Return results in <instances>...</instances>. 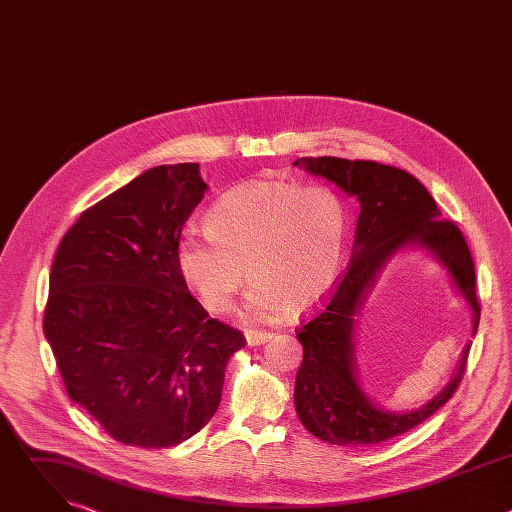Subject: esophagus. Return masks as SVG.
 Segmentation results:
<instances>
[{
  "mask_svg": "<svg viewBox=\"0 0 512 512\" xmlns=\"http://www.w3.org/2000/svg\"><path fill=\"white\" fill-rule=\"evenodd\" d=\"M245 338H247L249 346H259V344H265L271 338V334L263 332V330H247Z\"/></svg>",
  "mask_w": 512,
  "mask_h": 512,
  "instance_id": "34e87169",
  "label": "esophagus"
}]
</instances>
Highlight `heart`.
Listing matches in <instances>:
<instances>
[{
	"label": "heart",
	"instance_id": "b5f03b06",
	"mask_svg": "<svg viewBox=\"0 0 512 512\" xmlns=\"http://www.w3.org/2000/svg\"><path fill=\"white\" fill-rule=\"evenodd\" d=\"M206 218L208 227L180 233L176 259L212 314L231 310L247 273L245 310L255 318L312 310L340 275L348 214L326 186L249 182L218 198Z\"/></svg>",
	"mask_w": 512,
	"mask_h": 512
}]
</instances>
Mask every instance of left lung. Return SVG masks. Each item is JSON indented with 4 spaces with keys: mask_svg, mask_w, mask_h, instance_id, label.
Here are the masks:
<instances>
[{
    "mask_svg": "<svg viewBox=\"0 0 512 512\" xmlns=\"http://www.w3.org/2000/svg\"><path fill=\"white\" fill-rule=\"evenodd\" d=\"M294 166L334 182L360 202L350 265L324 308L298 332L304 358L296 377V411L304 427L328 444H381L423 423L452 399L466 371L470 344L444 391L415 411L395 413L377 407L358 385L354 316L387 261L405 247H417L448 269L472 310V334H476L480 304L474 261L460 229L442 218L427 188L409 172L367 160L328 156L302 158Z\"/></svg>",
    "mask_w": 512,
    "mask_h": 512,
    "instance_id": "8db88e82",
    "label": "left lung"
}]
</instances>
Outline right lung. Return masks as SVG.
Masks as SVG:
<instances>
[{
  "label": "right lung",
  "mask_w": 512,
  "mask_h": 512,
  "mask_svg": "<svg viewBox=\"0 0 512 512\" xmlns=\"http://www.w3.org/2000/svg\"><path fill=\"white\" fill-rule=\"evenodd\" d=\"M206 188L198 164L143 172L87 208L52 263L42 326L66 393L127 446L172 448L198 433L245 346L178 269L182 227Z\"/></svg>",
  "instance_id": "1"
}]
</instances>
